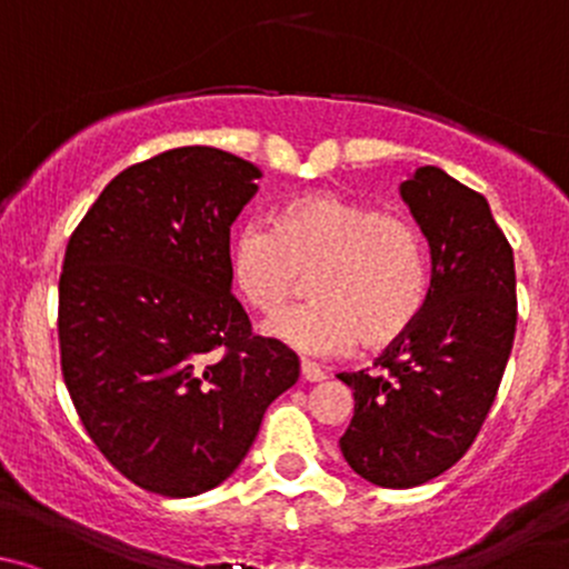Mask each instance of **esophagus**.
Listing matches in <instances>:
<instances>
[{
  "label": "esophagus",
  "instance_id": "34e87169",
  "mask_svg": "<svg viewBox=\"0 0 569 569\" xmlns=\"http://www.w3.org/2000/svg\"><path fill=\"white\" fill-rule=\"evenodd\" d=\"M301 378L307 380V383H320V380L326 378V372L320 370L318 365H312V361H301Z\"/></svg>",
  "mask_w": 569,
  "mask_h": 569
}]
</instances>
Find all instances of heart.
I'll return each instance as SVG.
<instances>
[{
    "mask_svg": "<svg viewBox=\"0 0 569 569\" xmlns=\"http://www.w3.org/2000/svg\"><path fill=\"white\" fill-rule=\"evenodd\" d=\"M227 271L238 298L260 315L279 312L309 277L312 303L266 323L268 337L303 356L400 342L430 287L427 246L413 221L337 191L287 199L271 230H238Z\"/></svg>",
    "mask_w": 569,
    "mask_h": 569,
    "instance_id": "b5f03b06",
    "label": "heart"
}]
</instances>
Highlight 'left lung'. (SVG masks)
Wrapping results in <instances>:
<instances>
[{"label": "left lung", "mask_w": 569, "mask_h": 569, "mask_svg": "<svg viewBox=\"0 0 569 569\" xmlns=\"http://www.w3.org/2000/svg\"><path fill=\"white\" fill-rule=\"evenodd\" d=\"M430 243L427 303L411 331L375 359L339 372L353 389L345 460L378 488H416L452 468L477 438L512 350V246L488 199L438 167L400 186Z\"/></svg>", "instance_id": "left-lung-1"}]
</instances>
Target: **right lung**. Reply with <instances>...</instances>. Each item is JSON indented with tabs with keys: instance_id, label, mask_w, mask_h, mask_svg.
<instances>
[{
	"instance_id": "obj_1",
	"label": "right lung",
	"mask_w": 569,
	"mask_h": 569,
	"mask_svg": "<svg viewBox=\"0 0 569 569\" xmlns=\"http://www.w3.org/2000/svg\"><path fill=\"white\" fill-rule=\"evenodd\" d=\"M260 174L224 150H167L122 169L68 241L62 378L92 443L150 493L224 482L298 380V356L251 331L227 271Z\"/></svg>"
}]
</instances>
